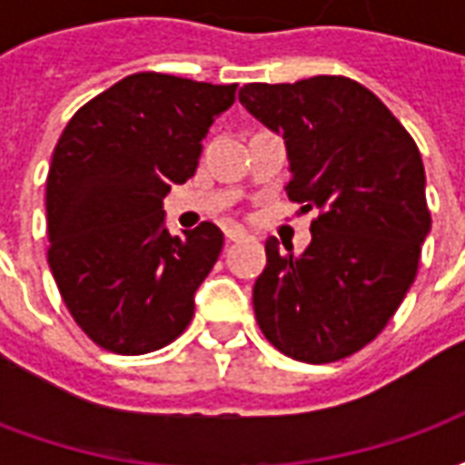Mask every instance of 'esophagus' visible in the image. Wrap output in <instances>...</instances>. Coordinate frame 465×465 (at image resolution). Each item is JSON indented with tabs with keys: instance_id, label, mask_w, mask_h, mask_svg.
Instances as JSON below:
<instances>
[{
	"instance_id": "34e87169",
	"label": "esophagus",
	"mask_w": 465,
	"mask_h": 465,
	"mask_svg": "<svg viewBox=\"0 0 465 465\" xmlns=\"http://www.w3.org/2000/svg\"><path fill=\"white\" fill-rule=\"evenodd\" d=\"M243 239H249V233L243 232L242 226H229V229H226V242L229 243H239L243 242Z\"/></svg>"
}]
</instances>
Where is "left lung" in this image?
Wrapping results in <instances>:
<instances>
[{
    "mask_svg": "<svg viewBox=\"0 0 465 465\" xmlns=\"http://www.w3.org/2000/svg\"><path fill=\"white\" fill-rule=\"evenodd\" d=\"M242 102L286 139L289 199L319 209L302 256L266 242L253 313L272 346L331 363L379 336L416 279L430 229L413 136L349 76L243 84Z\"/></svg>",
    "mask_w": 465,
    "mask_h": 465,
    "instance_id": "left-lung-1",
    "label": "left lung"
}]
</instances>
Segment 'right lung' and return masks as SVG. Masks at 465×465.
<instances>
[{
    "label": "right lung",
    "mask_w": 465,
    "mask_h": 465,
    "mask_svg": "<svg viewBox=\"0 0 465 465\" xmlns=\"http://www.w3.org/2000/svg\"><path fill=\"white\" fill-rule=\"evenodd\" d=\"M236 84L139 72L96 94L59 136L46 176V262L76 326L102 349L139 356L182 336L223 233L172 236L163 196L189 182L202 139Z\"/></svg>",
    "instance_id": "add662e5"
}]
</instances>
